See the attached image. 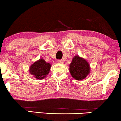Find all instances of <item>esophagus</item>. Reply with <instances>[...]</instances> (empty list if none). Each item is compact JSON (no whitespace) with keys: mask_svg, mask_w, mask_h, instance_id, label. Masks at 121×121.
<instances>
[{"mask_svg":"<svg viewBox=\"0 0 121 121\" xmlns=\"http://www.w3.org/2000/svg\"><path fill=\"white\" fill-rule=\"evenodd\" d=\"M57 62L58 63H63V62L62 60H59H59H57Z\"/></svg>","mask_w":121,"mask_h":121,"instance_id":"obj_1","label":"esophagus"}]
</instances>
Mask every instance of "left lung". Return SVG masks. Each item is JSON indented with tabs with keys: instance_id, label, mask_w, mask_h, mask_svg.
<instances>
[{
	"instance_id": "1",
	"label": "left lung",
	"mask_w": 121,
	"mask_h": 121,
	"mask_svg": "<svg viewBox=\"0 0 121 121\" xmlns=\"http://www.w3.org/2000/svg\"><path fill=\"white\" fill-rule=\"evenodd\" d=\"M69 72L76 80L85 79L90 73V66L85 59L76 56L69 65Z\"/></svg>"
}]
</instances>
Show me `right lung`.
Returning <instances> with one entry per match:
<instances>
[{
    "mask_svg": "<svg viewBox=\"0 0 121 121\" xmlns=\"http://www.w3.org/2000/svg\"><path fill=\"white\" fill-rule=\"evenodd\" d=\"M51 65L44 59H40L32 64L30 68V73L37 79H43L48 74Z\"/></svg>",
    "mask_w": 121,
    "mask_h": 121,
    "instance_id": "add662e5",
    "label": "right lung"
}]
</instances>
